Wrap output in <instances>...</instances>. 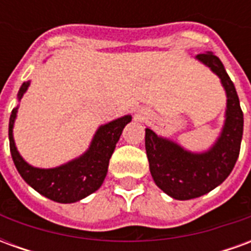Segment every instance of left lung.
<instances>
[{"label":"left lung","instance_id":"8db88e82","mask_svg":"<svg viewBox=\"0 0 251 251\" xmlns=\"http://www.w3.org/2000/svg\"><path fill=\"white\" fill-rule=\"evenodd\" d=\"M221 79L226 93V110L221 133L207 151L192 152L171 138L145 129L149 169L154 183L176 200H189L221 185L237 163L243 134V113L237 90L221 59L211 52L195 57Z\"/></svg>","mask_w":251,"mask_h":251}]
</instances>
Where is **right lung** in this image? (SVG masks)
Segmentation results:
<instances>
[{"label":"right lung","mask_w":251,"mask_h":251,"mask_svg":"<svg viewBox=\"0 0 251 251\" xmlns=\"http://www.w3.org/2000/svg\"><path fill=\"white\" fill-rule=\"evenodd\" d=\"M29 84L30 80L21 84L17 94L19 102L26 93ZM17 111L19 106L12 110L9 120V144L14 165L26 184H29L40 195L57 203L79 201L103 184L110 157L114 152L124 127L131 121V115L126 114L100 125L95 131L88 149L80 156L55 168H37L26 163L16 147L13 127Z\"/></svg>","instance_id":"add662e5"}]
</instances>
